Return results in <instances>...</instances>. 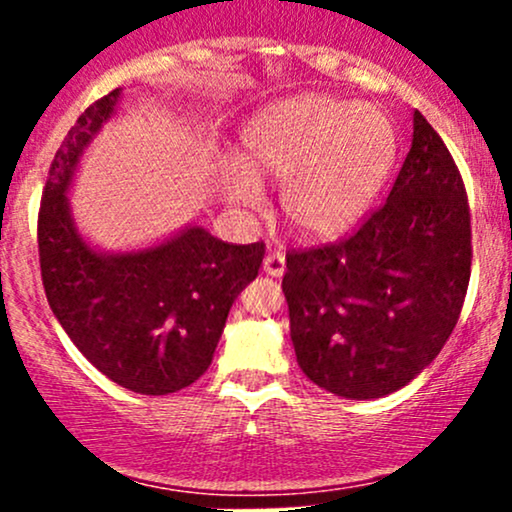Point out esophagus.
Masks as SVG:
<instances>
[{
    "mask_svg": "<svg viewBox=\"0 0 512 512\" xmlns=\"http://www.w3.org/2000/svg\"><path fill=\"white\" fill-rule=\"evenodd\" d=\"M262 269L267 272L269 276H281L286 269V255L281 250H272L264 255V262H262Z\"/></svg>",
    "mask_w": 512,
    "mask_h": 512,
    "instance_id": "34e87169",
    "label": "esophagus"
}]
</instances>
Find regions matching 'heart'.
Returning <instances> with one entry per match:
<instances>
[{
	"instance_id": "obj_1",
	"label": "heart",
	"mask_w": 512,
	"mask_h": 512,
	"mask_svg": "<svg viewBox=\"0 0 512 512\" xmlns=\"http://www.w3.org/2000/svg\"><path fill=\"white\" fill-rule=\"evenodd\" d=\"M397 154V125L380 105L303 93L245 127L240 163L223 166L221 190L231 202L257 204V180L281 182L286 221L308 238H332L366 214Z\"/></svg>"
}]
</instances>
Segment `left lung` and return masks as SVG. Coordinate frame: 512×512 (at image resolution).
<instances>
[{
	"label": "left lung",
	"mask_w": 512,
	"mask_h": 512,
	"mask_svg": "<svg viewBox=\"0 0 512 512\" xmlns=\"http://www.w3.org/2000/svg\"><path fill=\"white\" fill-rule=\"evenodd\" d=\"M469 274L464 180L416 110L411 149L387 202L351 236L286 255L281 289L298 366L332 395H390L448 342Z\"/></svg>",
	"instance_id": "8db88e82"
}]
</instances>
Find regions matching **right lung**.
<instances>
[{"instance_id": "right-lung-1", "label": "right lung", "mask_w": 512, "mask_h": 512, "mask_svg": "<svg viewBox=\"0 0 512 512\" xmlns=\"http://www.w3.org/2000/svg\"><path fill=\"white\" fill-rule=\"evenodd\" d=\"M117 96L115 88L88 105L52 158L38 211L40 276L52 313L93 366L139 395H168L209 368L228 310L260 272L264 243H223L195 226L132 255L88 248L67 185Z\"/></svg>"}]
</instances>
